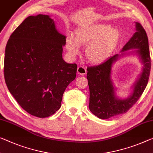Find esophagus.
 Returning <instances> with one entry per match:
<instances>
[{
    "instance_id": "1",
    "label": "esophagus",
    "mask_w": 153,
    "mask_h": 153,
    "mask_svg": "<svg viewBox=\"0 0 153 153\" xmlns=\"http://www.w3.org/2000/svg\"><path fill=\"white\" fill-rule=\"evenodd\" d=\"M77 73L81 75H85L87 73V70L85 68H84L83 66H79L78 67V68H77Z\"/></svg>"
}]
</instances>
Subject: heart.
<instances>
[{
    "instance_id": "b5f03b06",
    "label": "heart",
    "mask_w": 153,
    "mask_h": 153,
    "mask_svg": "<svg viewBox=\"0 0 153 153\" xmlns=\"http://www.w3.org/2000/svg\"><path fill=\"white\" fill-rule=\"evenodd\" d=\"M120 33L107 24L85 25L76 30V37L70 34L65 42L68 54L75 57L80 45H87L85 54L89 62L100 63L108 58L118 44Z\"/></svg>"
}]
</instances>
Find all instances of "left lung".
I'll use <instances>...</instances> for the list:
<instances>
[{"mask_svg":"<svg viewBox=\"0 0 153 153\" xmlns=\"http://www.w3.org/2000/svg\"><path fill=\"white\" fill-rule=\"evenodd\" d=\"M135 29L133 37L122 49L121 55L116 54L100 65L87 68L90 88L89 109L100 119H109L127 112L142 96L149 82L151 68L149 39L145 30L139 22H135ZM132 49H136L134 52L142 62L143 71L134 85L131 95L126 100H120L115 95L116 88L111 80L112 65L119 58L127 53L125 51Z\"/></svg>","mask_w":153,"mask_h":153,"instance_id":"8db88e82","label":"left lung"}]
</instances>
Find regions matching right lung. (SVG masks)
I'll use <instances>...</instances> for the list:
<instances>
[{
	"label": "right lung",
	"mask_w": 153,
	"mask_h": 153,
	"mask_svg": "<svg viewBox=\"0 0 153 153\" xmlns=\"http://www.w3.org/2000/svg\"><path fill=\"white\" fill-rule=\"evenodd\" d=\"M66 37L48 15L30 16L16 28L5 48L4 75L9 91L32 116L46 117L59 109L76 63L62 57Z\"/></svg>",
	"instance_id": "obj_1"
}]
</instances>
